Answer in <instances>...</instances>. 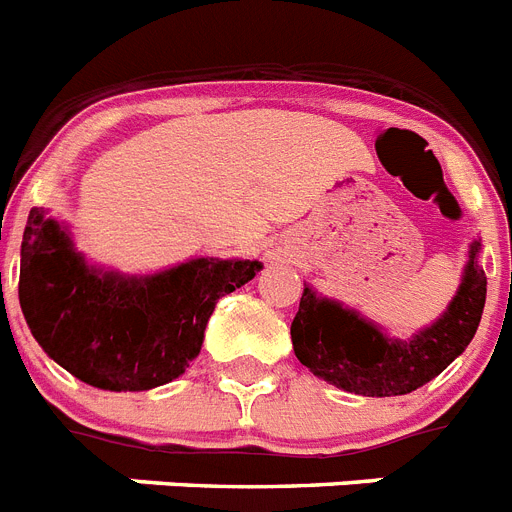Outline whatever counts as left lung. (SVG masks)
<instances>
[{
	"instance_id": "8db88e82",
	"label": "left lung",
	"mask_w": 512,
	"mask_h": 512,
	"mask_svg": "<svg viewBox=\"0 0 512 512\" xmlns=\"http://www.w3.org/2000/svg\"><path fill=\"white\" fill-rule=\"evenodd\" d=\"M479 240L471 243L461 287L448 310L409 342L388 339L378 326L318 298L305 287L292 321L295 355L313 375L360 396H401L443 373L474 339L487 300V277L476 261Z\"/></svg>"
}]
</instances>
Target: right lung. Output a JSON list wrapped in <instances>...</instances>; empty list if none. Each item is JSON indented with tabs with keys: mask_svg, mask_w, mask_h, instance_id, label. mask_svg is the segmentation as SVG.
<instances>
[{
	"mask_svg": "<svg viewBox=\"0 0 512 512\" xmlns=\"http://www.w3.org/2000/svg\"><path fill=\"white\" fill-rule=\"evenodd\" d=\"M261 261L191 259L147 277L87 266L43 209H30L20 248V308L43 352L103 391H150L189 368L222 295Z\"/></svg>",
	"mask_w": 512,
	"mask_h": 512,
	"instance_id": "right-lung-1",
	"label": "right lung"
}]
</instances>
